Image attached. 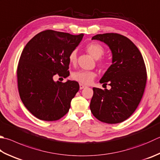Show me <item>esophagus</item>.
<instances>
[{"mask_svg":"<svg viewBox=\"0 0 160 160\" xmlns=\"http://www.w3.org/2000/svg\"><path fill=\"white\" fill-rule=\"evenodd\" d=\"M86 86L83 85V84H81V83H80V84H79V88H80V90H81V89H83L84 88H86Z\"/></svg>","mask_w":160,"mask_h":160,"instance_id":"obj_1","label":"esophagus"}]
</instances>
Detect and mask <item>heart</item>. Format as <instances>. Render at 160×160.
Wrapping results in <instances>:
<instances>
[{"instance_id":"1","label":"heart","mask_w":160,"mask_h":160,"mask_svg":"<svg viewBox=\"0 0 160 160\" xmlns=\"http://www.w3.org/2000/svg\"><path fill=\"white\" fill-rule=\"evenodd\" d=\"M86 50L90 56H92L95 59H99L104 55V47L98 43L91 42L86 47ZM69 61L72 64H74L77 62V51L73 50L69 55ZM98 64L102 70H105L108 67V63L107 61L101 60L98 61ZM97 76V74L94 71H85L79 70L74 72L72 73V77L74 80L78 81L81 83L90 84L92 82L95 78Z\"/></svg>"}]
</instances>
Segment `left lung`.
Listing matches in <instances>:
<instances>
[{
	"mask_svg": "<svg viewBox=\"0 0 160 160\" xmlns=\"http://www.w3.org/2000/svg\"><path fill=\"white\" fill-rule=\"evenodd\" d=\"M92 40L103 42L112 52V65L99 81L110 90L93 88L90 111L101 122L116 124L130 117L143 97L147 81L143 56L132 42L118 33L98 34Z\"/></svg>",
	"mask_w": 160,
	"mask_h": 160,
	"instance_id": "obj_1",
	"label": "left lung"
}]
</instances>
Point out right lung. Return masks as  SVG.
<instances>
[{
  "label": "right lung",
  "mask_w": 160,
  "mask_h": 160,
  "mask_svg": "<svg viewBox=\"0 0 160 160\" xmlns=\"http://www.w3.org/2000/svg\"><path fill=\"white\" fill-rule=\"evenodd\" d=\"M83 37L47 30L24 47L17 66L18 90L24 106L38 119L55 121L69 111L79 83L54 81L53 77L69 76V55Z\"/></svg>",
  "instance_id": "add662e5"
}]
</instances>
